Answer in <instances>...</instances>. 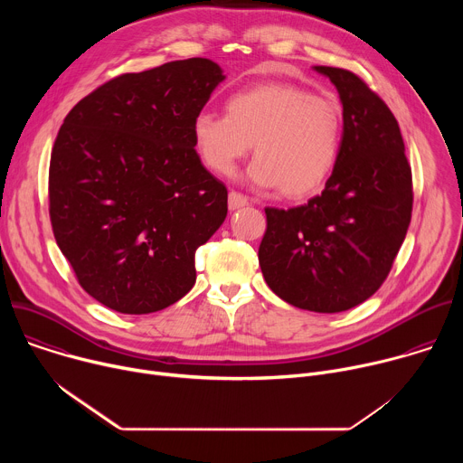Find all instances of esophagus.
I'll use <instances>...</instances> for the list:
<instances>
[{
	"instance_id": "1",
	"label": "esophagus",
	"mask_w": 463,
	"mask_h": 463,
	"mask_svg": "<svg viewBox=\"0 0 463 463\" xmlns=\"http://www.w3.org/2000/svg\"><path fill=\"white\" fill-rule=\"evenodd\" d=\"M245 205H249V200H247L243 194L234 192V190L229 194V209L231 211H238V209H241Z\"/></svg>"
}]
</instances>
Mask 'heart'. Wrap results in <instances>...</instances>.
<instances>
[{
  "mask_svg": "<svg viewBox=\"0 0 463 463\" xmlns=\"http://www.w3.org/2000/svg\"><path fill=\"white\" fill-rule=\"evenodd\" d=\"M194 146L207 168L231 174L252 145L249 179L288 200L317 195L332 177L343 143L337 102L289 82H263L232 93L225 115L202 111Z\"/></svg>",
  "mask_w": 463,
  "mask_h": 463,
  "instance_id": "obj_1",
  "label": "heart"
}]
</instances>
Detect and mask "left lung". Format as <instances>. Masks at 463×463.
Masks as SVG:
<instances>
[{
	"mask_svg": "<svg viewBox=\"0 0 463 463\" xmlns=\"http://www.w3.org/2000/svg\"><path fill=\"white\" fill-rule=\"evenodd\" d=\"M313 70L341 97L339 161L306 205L266 209L258 261L288 304L339 313L370 298L388 277L412 216V172L388 106L352 71Z\"/></svg>",
	"mask_w": 463,
	"mask_h": 463,
	"instance_id": "8db88e82",
	"label": "left lung"
}]
</instances>
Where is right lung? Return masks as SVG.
I'll list each match as a JSON object with an SVG mask.
<instances>
[{
	"label": "right lung",
	"mask_w": 463,
	"mask_h": 463,
	"mask_svg": "<svg viewBox=\"0 0 463 463\" xmlns=\"http://www.w3.org/2000/svg\"><path fill=\"white\" fill-rule=\"evenodd\" d=\"M225 75L209 58L126 73L63 118L49 165V216L79 284L145 315L195 284V249L227 216V188L194 148L192 124Z\"/></svg>",
	"instance_id": "add662e5"
}]
</instances>
